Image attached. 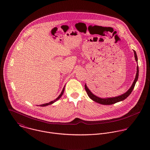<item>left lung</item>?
I'll list each match as a JSON object with an SVG mask.
<instances>
[{"label":"left lung","mask_w":150,"mask_h":150,"mask_svg":"<svg viewBox=\"0 0 150 150\" xmlns=\"http://www.w3.org/2000/svg\"><path fill=\"white\" fill-rule=\"evenodd\" d=\"M134 52V58H135V60L136 61V62L137 63V54L136 52L134 50H133ZM138 65V64H137ZM138 77H139V66H137V71H136V77L135 79L134 80V81L132 84V86H130V88L128 90L124 93L122 95H119L118 96H115V97H112V98H99L96 95H95L94 94H93L92 93V92H91V91L88 89V88L87 87V86L85 84V89H86V92L88 95V96L94 102L102 104L103 105H112L114 104L115 103L122 101L124 100H125L127 97H128L129 95L131 93V92H132L136 83L137 82V80H138Z\"/></svg>","instance_id":"left-lung-1"}]
</instances>
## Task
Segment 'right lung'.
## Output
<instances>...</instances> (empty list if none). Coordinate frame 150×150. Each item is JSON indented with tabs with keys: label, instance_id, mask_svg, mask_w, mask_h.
<instances>
[{
	"label": "right lung",
	"instance_id": "add662e5",
	"mask_svg": "<svg viewBox=\"0 0 150 150\" xmlns=\"http://www.w3.org/2000/svg\"><path fill=\"white\" fill-rule=\"evenodd\" d=\"M64 88H63V89H62V92H61V94H60V95L58 96V97L57 99H55V100H52V101H51V102H50L49 103H45V104L41 105H40V106H42V107H44V106H48V105H52V104H53L54 102H55L57 100H58V99H59L61 98V96H62V95H63V93H64Z\"/></svg>",
	"mask_w": 150,
	"mask_h": 150
}]
</instances>
